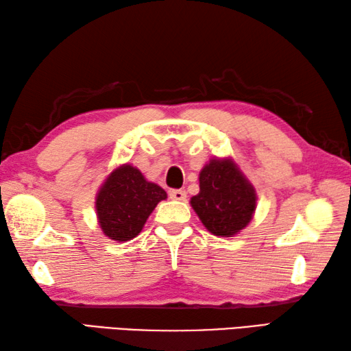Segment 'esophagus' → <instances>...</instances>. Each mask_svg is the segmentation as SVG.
I'll return each mask as SVG.
<instances>
[{"label": "esophagus", "instance_id": "obj_1", "mask_svg": "<svg viewBox=\"0 0 351 351\" xmlns=\"http://www.w3.org/2000/svg\"><path fill=\"white\" fill-rule=\"evenodd\" d=\"M169 198L176 199V202H184L186 199V192L183 189H173L169 192Z\"/></svg>", "mask_w": 351, "mask_h": 351}]
</instances>
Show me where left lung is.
Instances as JSON below:
<instances>
[{"label":"left lung","mask_w":351,"mask_h":351,"mask_svg":"<svg viewBox=\"0 0 351 351\" xmlns=\"http://www.w3.org/2000/svg\"><path fill=\"white\" fill-rule=\"evenodd\" d=\"M199 192L191 206L212 234L232 238L252 221L257 194L232 157L210 159L199 171Z\"/></svg>","instance_id":"1"}]
</instances>
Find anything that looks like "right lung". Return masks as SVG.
Wrapping results in <instances>:
<instances>
[{
  "label": "right lung",
  "instance_id": "obj_1",
  "mask_svg": "<svg viewBox=\"0 0 351 351\" xmlns=\"http://www.w3.org/2000/svg\"><path fill=\"white\" fill-rule=\"evenodd\" d=\"M167 192L148 182L141 171L124 163L107 176L95 197L99 228L109 239L125 242L136 238Z\"/></svg>",
  "mask_w": 351,
  "mask_h": 351
}]
</instances>
